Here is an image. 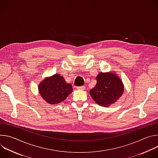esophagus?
<instances>
[{"label":"esophagus","instance_id":"34e87169","mask_svg":"<svg viewBox=\"0 0 158 158\" xmlns=\"http://www.w3.org/2000/svg\"><path fill=\"white\" fill-rule=\"evenodd\" d=\"M77 89H78V90H84L85 89V86H78V87H77Z\"/></svg>","mask_w":158,"mask_h":158}]
</instances>
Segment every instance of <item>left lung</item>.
I'll return each mask as SVG.
<instances>
[{
    "label": "left lung",
    "mask_w": 158,
    "mask_h": 158,
    "mask_svg": "<svg viewBox=\"0 0 158 158\" xmlns=\"http://www.w3.org/2000/svg\"><path fill=\"white\" fill-rule=\"evenodd\" d=\"M96 84L89 91L94 101L99 105L108 107L114 104L124 93V85L114 73H100L96 77Z\"/></svg>",
    "instance_id": "obj_1"
}]
</instances>
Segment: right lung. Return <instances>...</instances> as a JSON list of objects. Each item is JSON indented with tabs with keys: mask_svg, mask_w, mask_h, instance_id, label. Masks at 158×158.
<instances>
[{
	"mask_svg": "<svg viewBox=\"0 0 158 158\" xmlns=\"http://www.w3.org/2000/svg\"><path fill=\"white\" fill-rule=\"evenodd\" d=\"M38 88L43 99L51 104L64 101L73 91L72 85L67 83L64 78L59 74L43 80Z\"/></svg>",
	"mask_w": 158,
	"mask_h": 158,
	"instance_id": "add662e5",
	"label": "right lung"
}]
</instances>
